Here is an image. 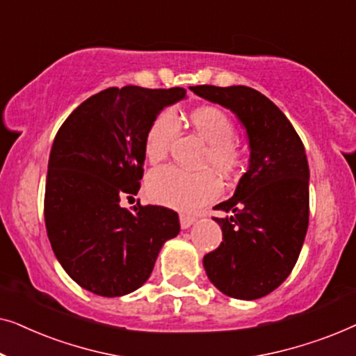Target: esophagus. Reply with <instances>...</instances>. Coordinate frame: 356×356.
<instances>
[{
	"mask_svg": "<svg viewBox=\"0 0 356 356\" xmlns=\"http://www.w3.org/2000/svg\"><path fill=\"white\" fill-rule=\"evenodd\" d=\"M194 222H196V220H194L193 217H189V216H183V213H181V216H179V223H181V228H183V230H186V228L191 227Z\"/></svg>",
	"mask_w": 356,
	"mask_h": 356,
	"instance_id": "34e87169",
	"label": "esophagus"
}]
</instances>
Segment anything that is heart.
Listing matches in <instances>:
<instances>
[{
  "label": "heart",
  "instance_id": "obj_1",
  "mask_svg": "<svg viewBox=\"0 0 356 356\" xmlns=\"http://www.w3.org/2000/svg\"><path fill=\"white\" fill-rule=\"evenodd\" d=\"M193 129L209 144L206 165L222 175L235 173L241 165V152L235 144V124L225 111L212 105H202L189 113ZM178 120L173 111L165 110L155 116L144 139V152L150 163H159L168 155ZM222 184L212 172L189 173L177 167H165L150 173L147 194L154 202L175 211L194 212L204 204L216 201Z\"/></svg>",
  "mask_w": 356,
  "mask_h": 356
}]
</instances>
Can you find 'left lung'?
Wrapping results in <instances>:
<instances>
[{
  "mask_svg": "<svg viewBox=\"0 0 356 356\" xmlns=\"http://www.w3.org/2000/svg\"><path fill=\"white\" fill-rule=\"evenodd\" d=\"M194 94L236 116L250 145L235 194L217 204L223 241L204 256L223 295L257 300L274 291L298 259L309 220V167L300 136L279 106L246 86H196Z\"/></svg>",
  "mask_w": 356,
  "mask_h": 356,
  "instance_id": "obj_1",
  "label": "left lung"
}]
</instances>
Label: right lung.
<instances>
[{
  "label": "right lung",
  "instance_id": "obj_1",
  "mask_svg": "<svg viewBox=\"0 0 356 356\" xmlns=\"http://www.w3.org/2000/svg\"><path fill=\"white\" fill-rule=\"evenodd\" d=\"M186 90L110 87L77 106L53 140L45 186V225L56 259L82 289L123 296L152 274L178 213L160 206L121 207L144 173V139L163 108Z\"/></svg>",
  "mask_w": 356,
  "mask_h": 356
}]
</instances>
